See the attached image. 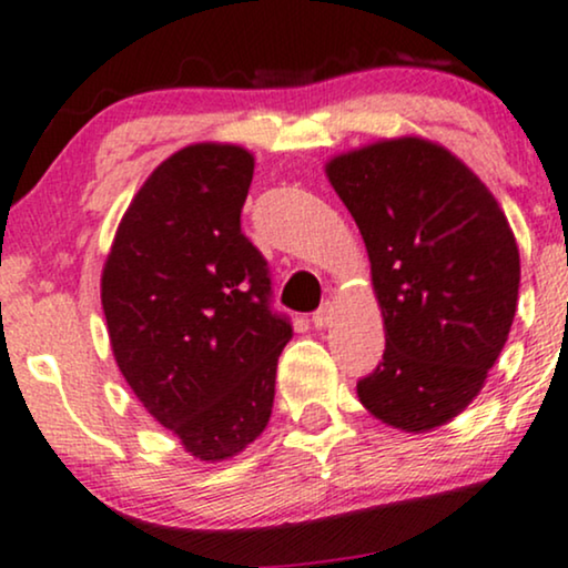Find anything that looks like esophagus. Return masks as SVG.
I'll list each match as a JSON object with an SVG mask.
<instances>
[{
	"label": "esophagus",
	"mask_w": 568,
	"mask_h": 568,
	"mask_svg": "<svg viewBox=\"0 0 568 568\" xmlns=\"http://www.w3.org/2000/svg\"><path fill=\"white\" fill-rule=\"evenodd\" d=\"M332 318H334V305L332 303H324L316 313H313V324H316L318 328H326L328 324H332Z\"/></svg>",
	"instance_id": "34e87169"
}]
</instances>
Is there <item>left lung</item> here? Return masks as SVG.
<instances>
[{
    "instance_id": "8db88e82",
    "label": "left lung",
    "mask_w": 568,
    "mask_h": 568,
    "mask_svg": "<svg viewBox=\"0 0 568 568\" xmlns=\"http://www.w3.org/2000/svg\"><path fill=\"white\" fill-rule=\"evenodd\" d=\"M358 223L384 318V355L358 397L384 424L429 432L458 416L506 345L519 247L493 192L445 146L418 136L328 160Z\"/></svg>"
}]
</instances>
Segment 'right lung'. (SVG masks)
Here are the masks:
<instances>
[{
    "instance_id": "1",
    "label": "right lung",
    "mask_w": 568,
    "mask_h": 568,
    "mask_svg": "<svg viewBox=\"0 0 568 568\" xmlns=\"http://www.w3.org/2000/svg\"><path fill=\"white\" fill-rule=\"evenodd\" d=\"M255 158L189 144L144 181L102 271L123 379L189 455L226 460L271 418L292 324L271 307L268 263L242 234Z\"/></svg>"
}]
</instances>
